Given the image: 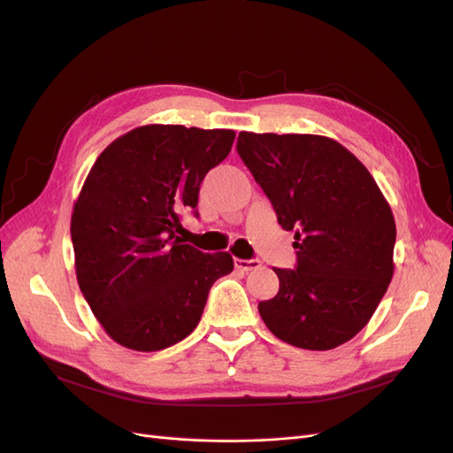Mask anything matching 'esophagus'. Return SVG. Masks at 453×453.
Returning <instances> with one entry per match:
<instances>
[{"mask_svg": "<svg viewBox=\"0 0 453 453\" xmlns=\"http://www.w3.org/2000/svg\"><path fill=\"white\" fill-rule=\"evenodd\" d=\"M234 266L242 272H250L260 266V263L257 258H234Z\"/></svg>", "mask_w": 453, "mask_h": 453, "instance_id": "esophagus-1", "label": "esophagus"}]
</instances>
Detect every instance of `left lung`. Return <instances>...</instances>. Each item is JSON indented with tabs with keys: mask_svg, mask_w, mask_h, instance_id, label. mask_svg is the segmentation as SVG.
Returning <instances> with one entry per match:
<instances>
[{
	"mask_svg": "<svg viewBox=\"0 0 453 453\" xmlns=\"http://www.w3.org/2000/svg\"><path fill=\"white\" fill-rule=\"evenodd\" d=\"M238 155L295 230V270L273 268L278 295L258 303L270 333L325 351L370 321L393 278L395 217L363 162L315 134L240 132Z\"/></svg>",
	"mask_w": 453,
	"mask_h": 453,
	"instance_id": "1",
	"label": "left lung"
}]
</instances>
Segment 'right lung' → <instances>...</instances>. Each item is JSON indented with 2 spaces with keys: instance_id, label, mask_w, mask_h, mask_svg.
I'll use <instances>...</instances> for the list:
<instances>
[{
  "instance_id": "1",
  "label": "right lung",
  "mask_w": 453,
  "mask_h": 453,
  "mask_svg": "<svg viewBox=\"0 0 453 453\" xmlns=\"http://www.w3.org/2000/svg\"><path fill=\"white\" fill-rule=\"evenodd\" d=\"M234 138V130L145 125L96 158L72 213L75 273L117 344L160 351L181 342L211 285L234 268L230 253H202L175 234L180 211L196 208L200 183Z\"/></svg>"
}]
</instances>
